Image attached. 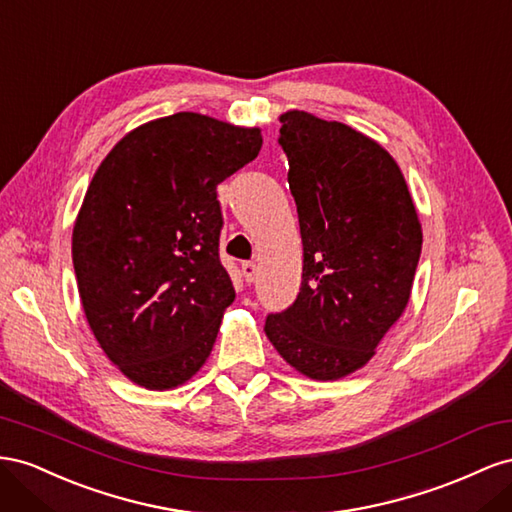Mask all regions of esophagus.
I'll return each mask as SVG.
<instances>
[{"label": "esophagus", "mask_w": 512, "mask_h": 512, "mask_svg": "<svg viewBox=\"0 0 512 512\" xmlns=\"http://www.w3.org/2000/svg\"><path fill=\"white\" fill-rule=\"evenodd\" d=\"M242 274H244L246 283H253L257 279V264H253V261H244Z\"/></svg>", "instance_id": "esophagus-1"}]
</instances>
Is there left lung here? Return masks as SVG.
Instances as JSON below:
<instances>
[{
	"mask_svg": "<svg viewBox=\"0 0 512 512\" xmlns=\"http://www.w3.org/2000/svg\"><path fill=\"white\" fill-rule=\"evenodd\" d=\"M279 120L298 208L302 285L264 330L289 367L337 382L375 356L405 313L422 227L397 160L375 139L298 109Z\"/></svg>",
	"mask_w": 512,
	"mask_h": 512,
	"instance_id": "1",
	"label": "left lung"
}]
</instances>
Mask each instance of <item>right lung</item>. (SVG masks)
Segmentation results:
<instances>
[{
	"label": "right lung",
	"mask_w": 512,
	"mask_h": 512,
	"mask_svg": "<svg viewBox=\"0 0 512 512\" xmlns=\"http://www.w3.org/2000/svg\"><path fill=\"white\" fill-rule=\"evenodd\" d=\"M261 141L257 126L182 111L133 128L98 165L72 264L87 324L133 384L171 390L206 364L236 298L218 259L216 186Z\"/></svg>",
	"instance_id": "right-lung-1"
}]
</instances>
